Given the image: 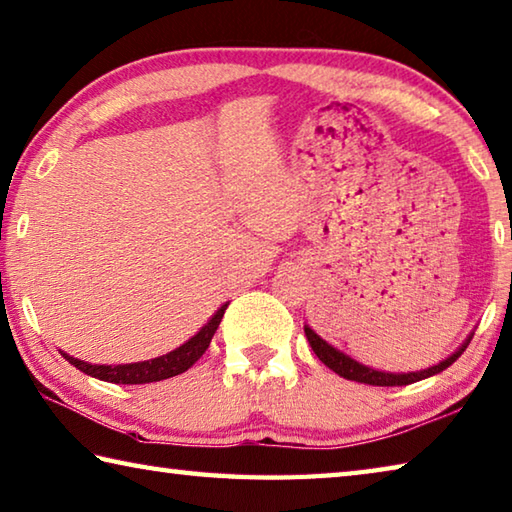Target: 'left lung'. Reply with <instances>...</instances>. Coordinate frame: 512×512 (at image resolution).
Instances as JSON below:
<instances>
[{
    "instance_id": "left-lung-1",
    "label": "left lung",
    "mask_w": 512,
    "mask_h": 512,
    "mask_svg": "<svg viewBox=\"0 0 512 512\" xmlns=\"http://www.w3.org/2000/svg\"><path fill=\"white\" fill-rule=\"evenodd\" d=\"M306 330V337L310 342V348L315 350V355L322 359V362L330 368L335 370V373L339 377L344 379H353V382H359V384H370V386H406V384H413V382H419V379H426V377H433L437 373H442V370H446L450 364L457 362L459 355L464 353L466 346L470 344V337L468 342L457 350V353L450 355L448 359H444V362H439L437 366L428 368V370H419V373H382V370H375V368H368V366H362L359 362H355V359H350L348 355L339 353L337 348H333L330 344H326L322 337H319L315 330H310L308 326L304 328Z\"/></svg>"
}]
</instances>
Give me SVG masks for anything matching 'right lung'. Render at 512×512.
I'll list each match as a JSON object with an SVG mask.
<instances>
[{"mask_svg": "<svg viewBox=\"0 0 512 512\" xmlns=\"http://www.w3.org/2000/svg\"><path fill=\"white\" fill-rule=\"evenodd\" d=\"M228 304L217 310L213 319L199 330L195 337H190L184 346H179L177 350L162 357L148 359V362H137V364H119V366H104V364H88L82 362V359H75L66 353H62L70 364L75 368L82 370V373L102 379V382L110 384H150V382H162V379L182 375L184 370L193 366L199 357L206 353V348L210 346V339H213L215 330L222 322L224 310Z\"/></svg>", "mask_w": 512, "mask_h": 512, "instance_id": "add662e5", "label": "right lung"}]
</instances>
